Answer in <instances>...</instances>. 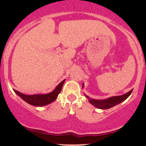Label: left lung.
Listing matches in <instances>:
<instances>
[{
	"instance_id": "8db88e82",
	"label": "left lung",
	"mask_w": 146,
	"mask_h": 146,
	"mask_svg": "<svg viewBox=\"0 0 146 146\" xmlns=\"http://www.w3.org/2000/svg\"><path fill=\"white\" fill-rule=\"evenodd\" d=\"M84 87V84H82V88ZM132 90L126 93L124 95H119V96H113L111 98H107L106 100H95V99L90 98L86 95H84L86 98L88 100V102H90L91 104H93L94 106L100 109H108V108H112V107L115 106L121 103L124 100H126L127 98L130 96V94L132 93Z\"/></svg>"
}]
</instances>
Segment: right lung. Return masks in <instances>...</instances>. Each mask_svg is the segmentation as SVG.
Here are the masks:
<instances>
[{
  "label": "right lung",
  "mask_w": 146,
  "mask_h": 146,
  "mask_svg": "<svg viewBox=\"0 0 146 146\" xmlns=\"http://www.w3.org/2000/svg\"><path fill=\"white\" fill-rule=\"evenodd\" d=\"M64 82L65 80H64L62 82H61L56 87V88L53 91H51V93H46V94H35L28 95L20 93L19 91L14 89V91L20 98H21L25 102H26L29 104L35 106H43L52 103L56 100L60 91H61Z\"/></svg>",
  "instance_id": "obj_1"
}]
</instances>
